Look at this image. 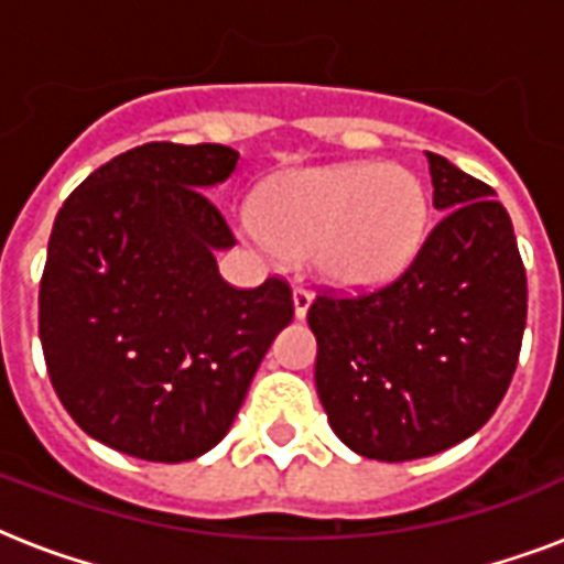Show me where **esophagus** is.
<instances>
[{
    "label": "esophagus",
    "mask_w": 564,
    "mask_h": 564,
    "mask_svg": "<svg viewBox=\"0 0 564 564\" xmlns=\"http://www.w3.org/2000/svg\"><path fill=\"white\" fill-rule=\"evenodd\" d=\"M310 304H313V295H310L307 290L295 286V290H292V307H295V318L307 316Z\"/></svg>",
    "instance_id": "34e87169"
}]
</instances>
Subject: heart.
<instances>
[{
	"label": "heart",
	"mask_w": 564,
	"mask_h": 564,
	"mask_svg": "<svg viewBox=\"0 0 564 564\" xmlns=\"http://www.w3.org/2000/svg\"><path fill=\"white\" fill-rule=\"evenodd\" d=\"M430 195L394 163H330L286 172L265 189L246 230L269 254L310 251L316 272L339 290L392 283L427 239Z\"/></svg>",
	"instance_id": "heart-1"
}]
</instances>
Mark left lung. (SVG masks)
I'll list each match as a JSON object with an SVG mask.
<instances>
[{
    "instance_id": "1",
    "label": "left lung",
    "mask_w": 564,
    "mask_h": 564,
    "mask_svg": "<svg viewBox=\"0 0 564 564\" xmlns=\"http://www.w3.org/2000/svg\"><path fill=\"white\" fill-rule=\"evenodd\" d=\"M433 234L394 283L318 295L316 392L354 454L421 459L459 445L498 410L527 325V272L495 189L430 154Z\"/></svg>"
}]
</instances>
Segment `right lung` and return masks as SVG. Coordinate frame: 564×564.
<instances>
[{
    "instance_id": "right-lung-1",
    "label": "right lung",
    "mask_w": 564,
    "mask_h": 564,
    "mask_svg": "<svg viewBox=\"0 0 564 564\" xmlns=\"http://www.w3.org/2000/svg\"><path fill=\"white\" fill-rule=\"evenodd\" d=\"M237 163L219 143L137 145L57 210L40 343L61 403L101 445L149 463L207 454L292 322L286 283L237 290L216 265L234 234L204 193Z\"/></svg>"
}]
</instances>
